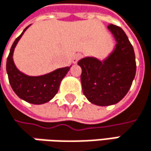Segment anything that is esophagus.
I'll return each instance as SVG.
<instances>
[{
  "label": "esophagus",
  "instance_id": "obj_1",
  "mask_svg": "<svg viewBox=\"0 0 151 151\" xmlns=\"http://www.w3.org/2000/svg\"><path fill=\"white\" fill-rule=\"evenodd\" d=\"M79 58H80V55L79 54H76L75 56L73 57V64H77Z\"/></svg>",
  "mask_w": 151,
  "mask_h": 151
}]
</instances>
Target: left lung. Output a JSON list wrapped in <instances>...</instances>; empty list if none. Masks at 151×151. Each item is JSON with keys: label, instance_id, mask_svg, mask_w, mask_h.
<instances>
[{"label": "left lung", "instance_id": "1", "mask_svg": "<svg viewBox=\"0 0 151 151\" xmlns=\"http://www.w3.org/2000/svg\"><path fill=\"white\" fill-rule=\"evenodd\" d=\"M115 45L101 60L95 57H85L78 60L82 69L80 80L86 99L97 106L114 105L128 93L136 72L133 46L122 28L109 25Z\"/></svg>", "mask_w": 151, "mask_h": 151}]
</instances>
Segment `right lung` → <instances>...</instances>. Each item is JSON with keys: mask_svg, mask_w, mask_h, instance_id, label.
I'll list each match as a JSON object with an SVG mask.
<instances>
[{"mask_svg": "<svg viewBox=\"0 0 151 151\" xmlns=\"http://www.w3.org/2000/svg\"><path fill=\"white\" fill-rule=\"evenodd\" d=\"M26 27L11 46L7 58V73L10 86L15 94L22 100L35 105L49 102L58 91L60 83L69 72L71 66L56 69L49 73L39 76H29L22 73L15 65L13 54L19 40L29 27Z\"/></svg>", "mask_w": 151, "mask_h": 151, "instance_id": "add662e5", "label": "right lung"}]
</instances>
